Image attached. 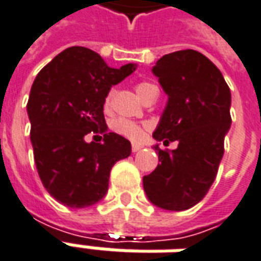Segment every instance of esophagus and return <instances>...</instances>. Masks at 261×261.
I'll return each instance as SVG.
<instances>
[{
  "mask_svg": "<svg viewBox=\"0 0 261 261\" xmlns=\"http://www.w3.org/2000/svg\"><path fill=\"white\" fill-rule=\"evenodd\" d=\"M141 148V145H138V144H133V145H131V151H133V152H138Z\"/></svg>",
  "mask_w": 261,
  "mask_h": 261,
  "instance_id": "obj_1",
  "label": "esophagus"
}]
</instances>
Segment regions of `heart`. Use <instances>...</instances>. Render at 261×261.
I'll list each match as a JSON object with an SVG mask.
<instances>
[{"label": "heart", "instance_id": "heart-1", "mask_svg": "<svg viewBox=\"0 0 261 261\" xmlns=\"http://www.w3.org/2000/svg\"><path fill=\"white\" fill-rule=\"evenodd\" d=\"M153 88H156V86L152 85V84H149V82H145V81H141V82H138L136 85V91L137 93L144 99V97L147 96L148 92L152 91ZM113 96L114 89H110V91L106 93L105 100H103V106H105V109L112 108ZM112 128H113L116 133L121 134V136L127 137L131 141H140V140H142L144 134H145V130L148 128V124H145V123H137V121H133V120L117 119L112 123Z\"/></svg>", "mask_w": 261, "mask_h": 261}]
</instances>
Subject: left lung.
Returning a JSON list of instances; mask_svg holds the SVG:
<instances>
[{
  "mask_svg": "<svg viewBox=\"0 0 261 261\" xmlns=\"http://www.w3.org/2000/svg\"><path fill=\"white\" fill-rule=\"evenodd\" d=\"M152 72L169 96L152 136L177 148L153 147L161 164L144 176V190L155 205L183 211L201 201L218 173L232 123L230 91L221 71L196 50L165 54Z\"/></svg>",
  "mask_w": 261,
  "mask_h": 261,
  "instance_id": "left-lung-1",
  "label": "left lung"
}]
</instances>
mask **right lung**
<instances>
[{"instance_id": "1", "label": "right lung", "mask_w": 261, "mask_h": 261, "mask_svg": "<svg viewBox=\"0 0 261 261\" xmlns=\"http://www.w3.org/2000/svg\"><path fill=\"white\" fill-rule=\"evenodd\" d=\"M134 69L110 68L97 53L75 46L43 67L32 85L26 108L37 173L50 196L67 207L102 200L113 165L130 156V141L106 133L103 100ZM92 132L103 141L86 143Z\"/></svg>"}]
</instances>
